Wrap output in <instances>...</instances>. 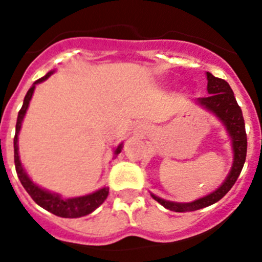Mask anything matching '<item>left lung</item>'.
<instances>
[{
  "label": "left lung",
  "instance_id": "obj_1",
  "mask_svg": "<svg viewBox=\"0 0 262 262\" xmlns=\"http://www.w3.org/2000/svg\"><path fill=\"white\" fill-rule=\"evenodd\" d=\"M208 79V93L209 96L200 97L195 100V102L204 109L210 112L217 117L218 121L224 124L231 139L232 153H234V161L230 172L227 174L224 183L221 184L215 191L210 192L208 195L198 199L191 203H177V201H169L165 199H161L156 196L155 193H150L156 201L165 206L166 209L172 212H192V210L203 209L205 206H209L212 204L217 203L218 200L224 198L227 192L231 189L236 182L237 177L241 175L243 165L246 162L247 156V134L246 124H244L243 113L241 106L237 105L236 100L232 90L230 88L229 83L224 79L215 78L210 73H206Z\"/></svg>",
  "mask_w": 262,
  "mask_h": 262
}]
</instances>
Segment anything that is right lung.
Segmentation results:
<instances>
[{
	"mask_svg": "<svg viewBox=\"0 0 262 262\" xmlns=\"http://www.w3.org/2000/svg\"><path fill=\"white\" fill-rule=\"evenodd\" d=\"M54 73V70L49 71L45 76L37 79L35 83L32 84V87L28 90L27 95H26L25 100H23V105H21V109L18 113V119H16V126H15V138H14V162H15V170L16 174H18V178L20 181L21 186L25 187L26 191L28 192V195L32 198V200L35 201L37 205H40L41 208H44L48 212L53 213V214L58 215V217L63 218H79L83 217V215H87L90 213H92L93 210H96L98 206L101 205L105 200H106L107 195H109V188L107 187H102V188L97 189V191L92 192V193H88V195L84 196H78V198H70V199H63L58 193H54V192H50L48 189L42 188L38 184H36L32 179L28 177L27 171L25 170L23 165L20 162V158H19V147H18V136L20 133L21 123H23V119H25V115L27 113L28 106H30V101L32 98L33 91L36 88V84H40L42 81L47 80L52 74ZM122 148H123V143H121L117 148H114V157L119 155L122 152Z\"/></svg>",
	"mask_w": 262,
	"mask_h": 262,
	"instance_id": "right-lung-1",
	"label": "right lung"
}]
</instances>
